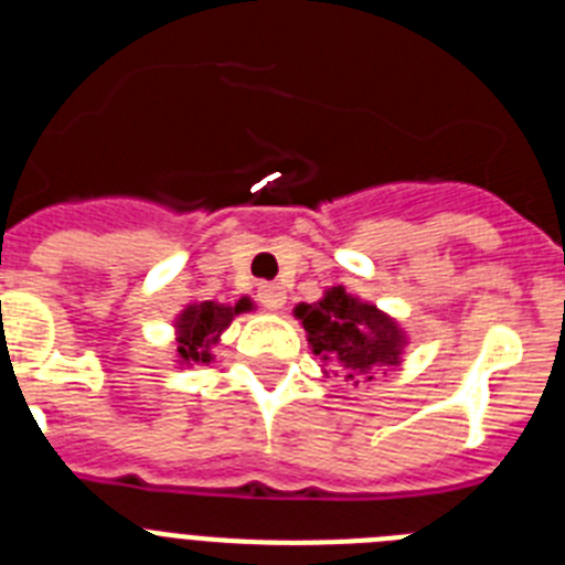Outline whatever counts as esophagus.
Here are the masks:
<instances>
[{
  "mask_svg": "<svg viewBox=\"0 0 565 565\" xmlns=\"http://www.w3.org/2000/svg\"><path fill=\"white\" fill-rule=\"evenodd\" d=\"M257 299H259V306L268 308V311H279V308L286 306V288L277 286V282H268V286H259L257 291Z\"/></svg>",
  "mask_w": 565,
  "mask_h": 565,
  "instance_id": "obj_1",
  "label": "esophagus"
}]
</instances>
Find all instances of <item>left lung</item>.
Returning <instances> with one entry per match:
<instances>
[{
  "instance_id": "8db88e82",
  "label": "left lung",
  "mask_w": 565,
  "mask_h": 565,
  "mask_svg": "<svg viewBox=\"0 0 565 565\" xmlns=\"http://www.w3.org/2000/svg\"><path fill=\"white\" fill-rule=\"evenodd\" d=\"M294 317L306 328L313 356H319L322 376L344 373L353 384L371 382L379 371H396L411 344L407 331L391 313L364 302L344 286L326 288L317 302H299Z\"/></svg>"
}]
</instances>
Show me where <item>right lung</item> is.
Segmentation results:
<instances>
[{"instance_id":"1","label":"right lung","mask_w":565,"mask_h":565,"mask_svg":"<svg viewBox=\"0 0 565 565\" xmlns=\"http://www.w3.org/2000/svg\"><path fill=\"white\" fill-rule=\"evenodd\" d=\"M248 311H254V302L248 297H239L234 306L214 302V299L189 302V306L172 319L174 342H178L174 362L181 364V367L214 362L212 351H214V344L221 342L223 331L232 326L234 317Z\"/></svg>"}]
</instances>
